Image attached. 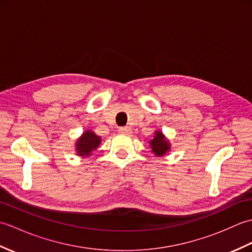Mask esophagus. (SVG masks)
I'll use <instances>...</instances> for the list:
<instances>
[{
  "label": "esophagus",
  "mask_w": 252,
  "mask_h": 252,
  "mask_svg": "<svg viewBox=\"0 0 252 252\" xmlns=\"http://www.w3.org/2000/svg\"><path fill=\"white\" fill-rule=\"evenodd\" d=\"M119 132L122 133V134L129 135V134H131V133H132V130L130 129V127H127V126H122V127H119Z\"/></svg>",
  "instance_id": "obj_1"
}]
</instances>
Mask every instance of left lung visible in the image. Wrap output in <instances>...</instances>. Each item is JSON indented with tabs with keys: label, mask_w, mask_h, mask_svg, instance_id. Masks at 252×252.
Returning a JSON list of instances; mask_svg holds the SVG:
<instances>
[{
	"label": "left lung",
	"mask_w": 252,
	"mask_h": 252,
	"mask_svg": "<svg viewBox=\"0 0 252 252\" xmlns=\"http://www.w3.org/2000/svg\"><path fill=\"white\" fill-rule=\"evenodd\" d=\"M149 146L151 152L156 157H163L171 151V143L160 130L154 132V137L149 141Z\"/></svg>",
	"instance_id": "8db88e82"
}]
</instances>
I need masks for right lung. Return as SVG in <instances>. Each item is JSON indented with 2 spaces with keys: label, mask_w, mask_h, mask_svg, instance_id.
<instances>
[{
  "label": "right lung",
  "mask_w": 252,
  "mask_h": 252,
  "mask_svg": "<svg viewBox=\"0 0 252 252\" xmlns=\"http://www.w3.org/2000/svg\"><path fill=\"white\" fill-rule=\"evenodd\" d=\"M101 143L100 136L96 135L95 132L92 130H87L84 131L81 136H80L78 140L74 143V149L77 152V156L79 157H89L91 155L95 152L99 144Z\"/></svg>",
  "instance_id": "right-lung-1"
}]
</instances>
